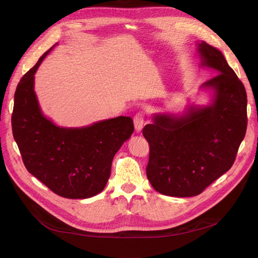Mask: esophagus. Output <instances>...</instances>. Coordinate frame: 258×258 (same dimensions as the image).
I'll list each match as a JSON object with an SVG mask.
<instances>
[{"instance_id":"1","label":"esophagus","mask_w":258,"mask_h":258,"mask_svg":"<svg viewBox=\"0 0 258 258\" xmlns=\"http://www.w3.org/2000/svg\"><path fill=\"white\" fill-rule=\"evenodd\" d=\"M134 122H135V128H136L137 132L141 131L143 126H144V123H145L143 114H141V113L136 114V116L134 117Z\"/></svg>"}]
</instances>
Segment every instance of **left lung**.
Listing matches in <instances>:
<instances>
[{
  "label": "left lung",
  "instance_id": "8db88e82",
  "mask_svg": "<svg viewBox=\"0 0 258 258\" xmlns=\"http://www.w3.org/2000/svg\"><path fill=\"white\" fill-rule=\"evenodd\" d=\"M198 51L202 66L217 75L202 84L214 91L213 103L190 107L181 117L154 116L143 128L150 145L146 175L162 195L192 197L204 191L232 167L244 139L246 91L223 53L201 42Z\"/></svg>",
  "mask_w": 258,
  "mask_h": 258
}]
</instances>
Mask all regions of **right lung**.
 I'll use <instances>...</instances> for the list:
<instances>
[{
	"label": "right lung",
	"instance_id": "add662e5",
	"mask_svg": "<svg viewBox=\"0 0 258 258\" xmlns=\"http://www.w3.org/2000/svg\"><path fill=\"white\" fill-rule=\"evenodd\" d=\"M53 46L17 86L13 136L27 170L51 191L70 199L90 198L104 189L115 154L134 134V121L119 116L88 127L60 128L46 118L34 92V74Z\"/></svg>",
	"mask_w": 258,
	"mask_h": 258
}]
</instances>
